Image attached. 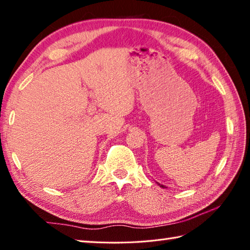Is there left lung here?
<instances>
[{"instance_id": "1", "label": "left lung", "mask_w": 250, "mask_h": 250, "mask_svg": "<svg viewBox=\"0 0 250 250\" xmlns=\"http://www.w3.org/2000/svg\"><path fill=\"white\" fill-rule=\"evenodd\" d=\"M158 184V183H157ZM158 186H160V187H162V188H165V186H163V185H161V184H158Z\"/></svg>"}]
</instances>
